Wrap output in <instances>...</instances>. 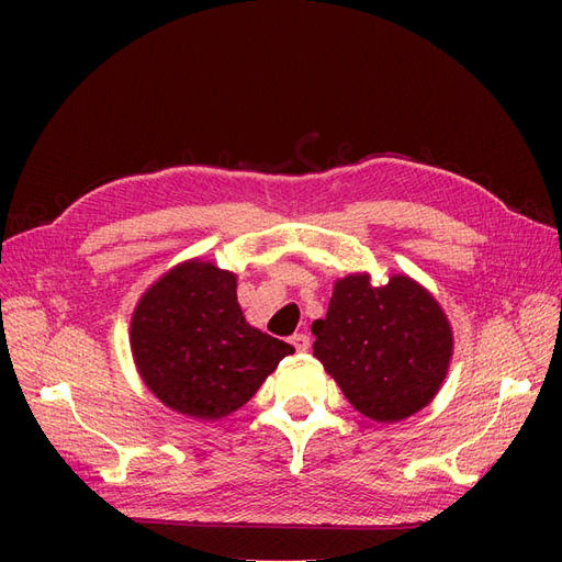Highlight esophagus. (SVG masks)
Listing matches in <instances>:
<instances>
[{"label": "esophagus", "mask_w": 562, "mask_h": 562, "mask_svg": "<svg viewBox=\"0 0 562 562\" xmlns=\"http://www.w3.org/2000/svg\"><path fill=\"white\" fill-rule=\"evenodd\" d=\"M291 345L297 349V351H307L310 349V335L307 333H295L291 337Z\"/></svg>", "instance_id": "1"}]
</instances>
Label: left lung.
<instances>
[{
	"label": "left lung",
	"mask_w": 562,
	"mask_h": 562,
	"mask_svg": "<svg viewBox=\"0 0 562 562\" xmlns=\"http://www.w3.org/2000/svg\"><path fill=\"white\" fill-rule=\"evenodd\" d=\"M312 333L316 359L356 411L375 422H398L427 405L452 356L443 310L407 277L380 288L366 274L337 281Z\"/></svg>",
	"instance_id": "obj_1"
}]
</instances>
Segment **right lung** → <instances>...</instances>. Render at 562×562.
Instances as JSON below:
<instances>
[{
	"label": "right lung",
	"mask_w": 562,
	"mask_h": 562,
	"mask_svg": "<svg viewBox=\"0 0 562 562\" xmlns=\"http://www.w3.org/2000/svg\"><path fill=\"white\" fill-rule=\"evenodd\" d=\"M131 349L151 394L194 419L239 411L295 351L248 326L232 271L199 260L171 269L143 295Z\"/></svg>",
	"instance_id": "add662e5"
}]
</instances>
